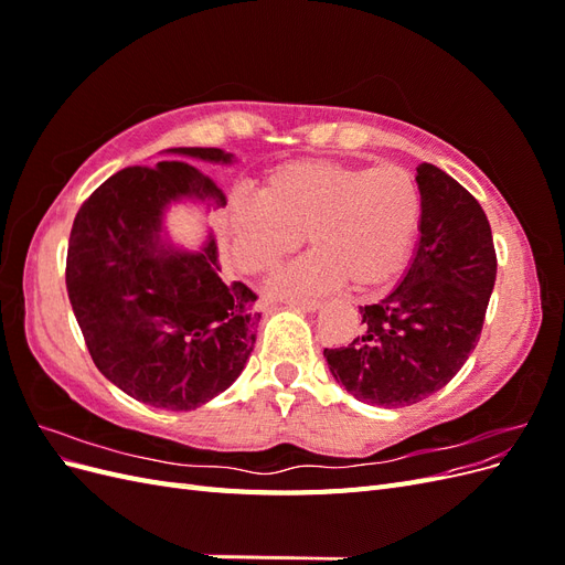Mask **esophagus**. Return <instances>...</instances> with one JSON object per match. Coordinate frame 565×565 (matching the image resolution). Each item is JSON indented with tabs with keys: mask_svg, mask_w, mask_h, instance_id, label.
Returning <instances> with one entry per match:
<instances>
[{
	"mask_svg": "<svg viewBox=\"0 0 565 565\" xmlns=\"http://www.w3.org/2000/svg\"><path fill=\"white\" fill-rule=\"evenodd\" d=\"M287 303L295 306V309L309 311V313H316V311L322 309V301H318V299H289Z\"/></svg>",
	"mask_w": 565,
	"mask_h": 565,
	"instance_id": "esophagus-1",
	"label": "esophagus"
}]
</instances>
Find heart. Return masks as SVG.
<instances>
[{
  "mask_svg": "<svg viewBox=\"0 0 565 565\" xmlns=\"http://www.w3.org/2000/svg\"><path fill=\"white\" fill-rule=\"evenodd\" d=\"M422 224V195L403 167L299 160L273 169L262 198H235L226 243L235 266L264 276L292 254L306 233L313 247L273 280L285 299L328 295L351 282L374 292L405 270Z\"/></svg>",
  "mask_w": 565,
  "mask_h": 565,
  "instance_id": "1",
  "label": "heart"
}]
</instances>
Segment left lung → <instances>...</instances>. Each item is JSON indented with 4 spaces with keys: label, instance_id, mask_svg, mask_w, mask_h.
<instances>
[{
    "label": "left lung",
    "instance_id": "obj_1",
    "mask_svg": "<svg viewBox=\"0 0 565 565\" xmlns=\"http://www.w3.org/2000/svg\"><path fill=\"white\" fill-rule=\"evenodd\" d=\"M419 241L403 280L361 306L363 334L322 355L353 398L415 405L446 386L483 330L498 276L492 231L478 200L443 169L417 167Z\"/></svg>",
    "mask_w": 565,
    "mask_h": 565
}]
</instances>
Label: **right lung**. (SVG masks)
Segmentation results:
<instances>
[{
  "mask_svg": "<svg viewBox=\"0 0 565 565\" xmlns=\"http://www.w3.org/2000/svg\"><path fill=\"white\" fill-rule=\"evenodd\" d=\"M169 156L235 162L221 148ZM185 160L127 167L82 204L67 243L65 287L92 361L139 403L195 409L224 393L254 351L259 313L243 282H224L214 235L198 249L169 241V204L226 207L221 188Z\"/></svg>",
  "mask_w": 565,
  "mask_h": 565,
  "instance_id": "1",
  "label": "right lung"
}]
</instances>
